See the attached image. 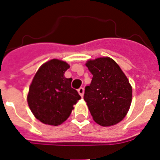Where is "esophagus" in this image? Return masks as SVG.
Wrapping results in <instances>:
<instances>
[{"mask_svg": "<svg viewBox=\"0 0 160 160\" xmlns=\"http://www.w3.org/2000/svg\"><path fill=\"white\" fill-rule=\"evenodd\" d=\"M78 94L81 95V97H83V94H84V88L83 87H80L78 90Z\"/></svg>", "mask_w": 160, "mask_h": 160, "instance_id": "esophagus-1", "label": "esophagus"}]
</instances>
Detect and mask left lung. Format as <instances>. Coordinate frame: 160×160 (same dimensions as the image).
Returning <instances> with one entry per match:
<instances>
[{"instance_id":"8db88e82","label":"left lung","mask_w":160,"mask_h":160,"mask_svg":"<svg viewBox=\"0 0 160 160\" xmlns=\"http://www.w3.org/2000/svg\"><path fill=\"white\" fill-rule=\"evenodd\" d=\"M93 74L85 87L84 100L94 122L110 127L121 122L132 100V87L128 78L112 58H98L86 63Z\"/></svg>"}]
</instances>
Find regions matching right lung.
Segmentation results:
<instances>
[{
  "label": "right lung",
  "mask_w": 160,
  "mask_h": 160,
  "mask_svg": "<svg viewBox=\"0 0 160 160\" xmlns=\"http://www.w3.org/2000/svg\"><path fill=\"white\" fill-rule=\"evenodd\" d=\"M69 68L70 65L66 62L52 59L42 65L33 77L27 102L33 115L43 123L62 124L81 98L71 87L72 78L64 76Z\"/></svg>",
  "instance_id": "1"
}]
</instances>
